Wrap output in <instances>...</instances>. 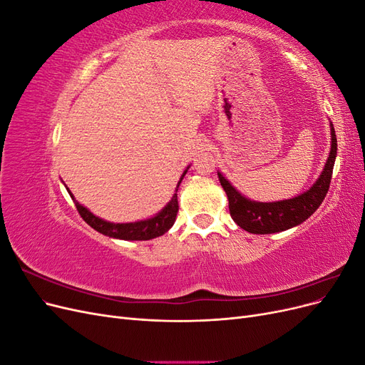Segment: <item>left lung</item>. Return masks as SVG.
Returning a JSON list of instances; mask_svg holds the SVG:
<instances>
[{
    "instance_id": "obj_1",
    "label": "left lung",
    "mask_w": 365,
    "mask_h": 365,
    "mask_svg": "<svg viewBox=\"0 0 365 365\" xmlns=\"http://www.w3.org/2000/svg\"><path fill=\"white\" fill-rule=\"evenodd\" d=\"M330 135H332V145L330 153L317 182L307 192L298 195L292 200L279 202H254L242 196L233 185H231L222 175L217 173L220 185L228 196L230 215L235 222L252 235H271L292 228L302 224L311 216L315 210L322 205L324 196L329 190L330 180H332L334 164L336 157V135L335 129L330 125Z\"/></svg>"
}]
</instances>
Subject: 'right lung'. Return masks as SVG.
<instances>
[{"mask_svg":"<svg viewBox=\"0 0 365 365\" xmlns=\"http://www.w3.org/2000/svg\"><path fill=\"white\" fill-rule=\"evenodd\" d=\"M185 172L182 173L178 185H176V190H175V195L172 196V201L165 205L157 216H153L148 220H140V222H130V224L106 222V220L94 216L90 210H86L83 205L77 202L70 190H68V193L71 195L81 217L88 225L93 227L96 231H98V233H102L109 237L123 239V240H149L153 237L163 236L165 231H169L170 227L175 224L176 213H178V210H180L178 208V196H176V192H178V187L184 178Z\"/></svg>","mask_w":365,"mask_h":365,"instance_id":"1","label":"right lung"}]
</instances>
